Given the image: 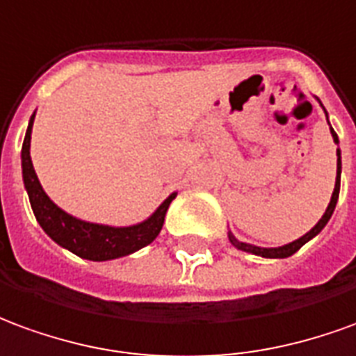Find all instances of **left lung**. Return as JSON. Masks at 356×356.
<instances>
[{
  "label": "left lung",
  "mask_w": 356,
  "mask_h": 356,
  "mask_svg": "<svg viewBox=\"0 0 356 356\" xmlns=\"http://www.w3.org/2000/svg\"><path fill=\"white\" fill-rule=\"evenodd\" d=\"M332 136H334V142L337 143V134L332 130ZM339 178H341V157H339V149H337V176H335V188H334V193H332V199H330V205H327L326 213L324 216L320 218L318 224L312 228L311 232H307L303 238L295 239L291 243H287L284 247H274V249H266V247H257V245H249V243H241L238 239L234 238L232 234H228V238H230V243L234 247H238L241 251H247V253H253V254H259V257H266V259H286V257H291L293 253H297L301 247L312 239L316 234H320V230L324 228L330 220V216L334 214V209H335V203H337V197H339Z\"/></svg>",
  "instance_id": "left-lung-1"
}]
</instances>
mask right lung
<instances>
[{
    "label": "right lung",
    "instance_id": "add662e5",
    "mask_svg": "<svg viewBox=\"0 0 356 356\" xmlns=\"http://www.w3.org/2000/svg\"><path fill=\"white\" fill-rule=\"evenodd\" d=\"M32 124H34V115L30 118L29 130L22 143V180H24V188L29 191L30 205H32L36 220L55 243H59L65 249H69L70 253L88 261H111V259L124 257L149 245L151 241L157 238L165 222L168 205L172 203L176 193L165 199V203L159 207L147 220L136 226L113 228V226L78 220L55 205L51 199L45 195L44 188L38 180L32 159H30Z\"/></svg>",
    "mask_w": 356,
    "mask_h": 356
}]
</instances>
